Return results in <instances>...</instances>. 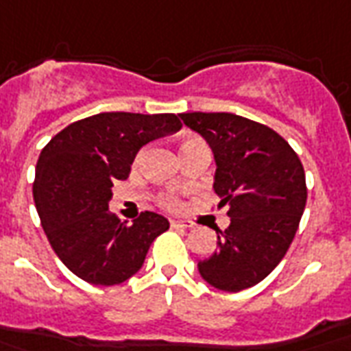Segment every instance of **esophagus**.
<instances>
[{"mask_svg": "<svg viewBox=\"0 0 351 351\" xmlns=\"http://www.w3.org/2000/svg\"><path fill=\"white\" fill-rule=\"evenodd\" d=\"M171 228L173 230H190L192 222H188V220H171Z\"/></svg>", "mask_w": 351, "mask_h": 351, "instance_id": "obj_1", "label": "esophagus"}]
</instances>
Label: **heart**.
Instances as JSON below:
<instances>
[{
	"label": "heart",
	"instance_id": "heart-1",
	"mask_svg": "<svg viewBox=\"0 0 351 351\" xmlns=\"http://www.w3.org/2000/svg\"><path fill=\"white\" fill-rule=\"evenodd\" d=\"M159 203L169 210H178L182 207V201L178 199L176 195H173V193H163V195L159 197Z\"/></svg>",
	"mask_w": 351,
	"mask_h": 351
}]
</instances>
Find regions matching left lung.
Masks as SVG:
<instances>
[{
	"instance_id": "1",
	"label": "left lung",
	"mask_w": 351,
	"mask_h": 351,
	"mask_svg": "<svg viewBox=\"0 0 351 351\" xmlns=\"http://www.w3.org/2000/svg\"><path fill=\"white\" fill-rule=\"evenodd\" d=\"M217 159L218 209L230 226L217 230V252L197 264L201 278L226 293L261 283L285 256L302 218L308 188L296 152L266 125L235 114H180Z\"/></svg>"
}]
</instances>
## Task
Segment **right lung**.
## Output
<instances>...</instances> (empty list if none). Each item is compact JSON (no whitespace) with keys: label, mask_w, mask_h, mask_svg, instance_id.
<instances>
[{"label":"right lung","mask_w":351,"mask_h":351,"mask_svg":"<svg viewBox=\"0 0 351 351\" xmlns=\"http://www.w3.org/2000/svg\"><path fill=\"white\" fill-rule=\"evenodd\" d=\"M175 114L106 112L73 121L41 150L34 201L49 243L66 268L90 285H119L144 264L169 220L144 210L133 224L108 210L112 186L131 173L144 144L176 133Z\"/></svg>","instance_id":"add662e5"}]
</instances>
